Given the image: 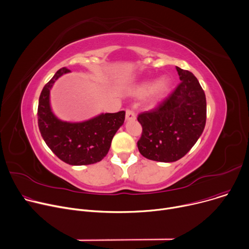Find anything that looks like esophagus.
Segmentation results:
<instances>
[{"label":"esophagus","mask_w":249,"mask_h":249,"mask_svg":"<svg viewBox=\"0 0 249 249\" xmlns=\"http://www.w3.org/2000/svg\"><path fill=\"white\" fill-rule=\"evenodd\" d=\"M125 120H126L127 122L135 121V120H136V113H135L133 110L127 109V110L125 111Z\"/></svg>","instance_id":"1"}]
</instances>
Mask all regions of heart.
Masks as SVG:
<instances>
[{
  "instance_id": "heart-1",
  "label": "heart",
  "mask_w": 249,
  "mask_h": 249,
  "mask_svg": "<svg viewBox=\"0 0 249 249\" xmlns=\"http://www.w3.org/2000/svg\"><path fill=\"white\" fill-rule=\"evenodd\" d=\"M171 86V79L169 77H162L156 83L152 80L143 81L139 85L137 89V94L142 96L144 94H149V105L151 107L158 106L160 101L166 96Z\"/></svg>"
}]
</instances>
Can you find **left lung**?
I'll return each mask as SVG.
<instances>
[{
    "mask_svg": "<svg viewBox=\"0 0 249 249\" xmlns=\"http://www.w3.org/2000/svg\"><path fill=\"white\" fill-rule=\"evenodd\" d=\"M180 84L153 110L139 114L142 133L140 153L149 160L171 163L183 158L206 124V96L192 72L176 67Z\"/></svg>",
    "mask_w": 249,
    "mask_h": 249,
    "instance_id": "obj_1",
    "label": "left lung"
}]
</instances>
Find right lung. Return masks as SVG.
<instances>
[{"label":"right lung","mask_w":249,"mask_h":249,"mask_svg":"<svg viewBox=\"0 0 249 249\" xmlns=\"http://www.w3.org/2000/svg\"><path fill=\"white\" fill-rule=\"evenodd\" d=\"M68 72L67 68L59 69L43 87L38 105L40 133L49 149L66 164H95L107 155L113 136L124 124L125 111L100 113L80 123L58 119L51 108L50 90L55 81Z\"/></svg>","instance_id":"add662e5"}]
</instances>
